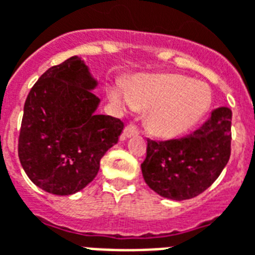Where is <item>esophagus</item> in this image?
Here are the masks:
<instances>
[{
  "instance_id": "obj_1",
  "label": "esophagus",
  "mask_w": 255,
  "mask_h": 255,
  "mask_svg": "<svg viewBox=\"0 0 255 255\" xmlns=\"http://www.w3.org/2000/svg\"><path fill=\"white\" fill-rule=\"evenodd\" d=\"M136 135H139V129L133 124H128L127 127L124 128V136L126 137L136 136Z\"/></svg>"
}]
</instances>
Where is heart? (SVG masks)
<instances>
[{
	"label": "heart",
	"mask_w": 255,
	"mask_h": 255,
	"mask_svg": "<svg viewBox=\"0 0 255 255\" xmlns=\"http://www.w3.org/2000/svg\"><path fill=\"white\" fill-rule=\"evenodd\" d=\"M108 97L119 111H148L147 126L165 139L189 132L212 104L209 86L181 74L137 75L127 82L109 85Z\"/></svg>",
	"instance_id": "1"
}]
</instances>
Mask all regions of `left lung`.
<instances>
[{"mask_svg":"<svg viewBox=\"0 0 255 255\" xmlns=\"http://www.w3.org/2000/svg\"><path fill=\"white\" fill-rule=\"evenodd\" d=\"M231 109L220 107L195 132L166 142L147 140L146 184L169 200L193 199L212 185L231 152Z\"/></svg>","mask_w":255,"mask_h":255,"instance_id":"1","label":"left lung"}]
</instances>
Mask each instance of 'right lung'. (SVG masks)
I'll use <instances>...</instances> for the list:
<instances>
[{
  "label": "right lung",
  "instance_id": "1",
  "mask_svg": "<svg viewBox=\"0 0 255 255\" xmlns=\"http://www.w3.org/2000/svg\"><path fill=\"white\" fill-rule=\"evenodd\" d=\"M97 85L85 60L71 56L47 70L25 100L18 158L29 180L48 193L70 196L84 189L119 142L124 124L97 115Z\"/></svg>",
  "mask_w": 255,
  "mask_h": 255
}]
</instances>
